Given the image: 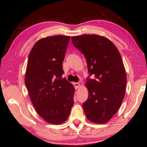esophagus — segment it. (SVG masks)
Listing matches in <instances>:
<instances>
[{"instance_id": "34e87169", "label": "esophagus", "mask_w": 147, "mask_h": 147, "mask_svg": "<svg viewBox=\"0 0 147 147\" xmlns=\"http://www.w3.org/2000/svg\"><path fill=\"white\" fill-rule=\"evenodd\" d=\"M74 86L75 89H78L80 86V83H74Z\"/></svg>"}]
</instances>
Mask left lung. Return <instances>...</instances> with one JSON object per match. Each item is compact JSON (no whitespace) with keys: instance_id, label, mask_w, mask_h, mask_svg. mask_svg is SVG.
I'll return each instance as SVG.
<instances>
[{"instance_id":"1","label":"left lung","mask_w":147,"mask_h":147,"mask_svg":"<svg viewBox=\"0 0 147 147\" xmlns=\"http://www.w3.org/2000/svg\"><path fill=\"white\" fill-rule=\"evenodd\" d=\"M72 43L86 57L88 71V98L83 103L86 117L94 123L110 120L120 108L125 94L126 74L116 46L106 37L84 34L71 37Z\"/></svg>"}]
</instances>
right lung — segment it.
<instances>
[{
	"label": "right lung",
	"instance_id": "obj_1",
	"mask_svg": "<svg viewBox=\"0 0 147 147\" xmlns=\"http://www.w3.org/2000/svg\"><path fill=\"white\" fill-rule=\"evenodd\" d=\"M70 36H49L36 42L30 53L24 82L35 109L47 123H64L74 104V88L61 78Z\"/></svg>",
	"mask_w": 147,
	"mask_h": 147
}]
</instances>
